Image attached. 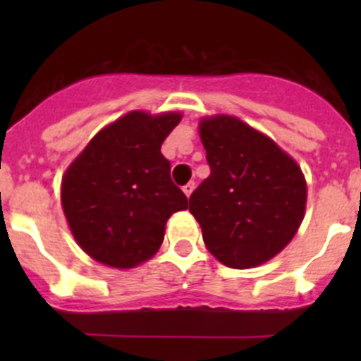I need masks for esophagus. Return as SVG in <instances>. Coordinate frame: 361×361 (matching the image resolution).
Returning a JSON list of instances; mask_svg holds the SVG:
<instances>
[{"instance_id":"obj_1","label":"esophagus","mask_w":361,"mask_h":361,"mask_svg":"<svg viewBox=\"0 0 361 361\" xmlns=\"http://www.w3.org/2000/svg\"><path fill=\"white\" fill-rule=\"evenodd\" d=\"M194 188H195V183H194V181H188V183L185 185V187H183L185 195H187V197H190L192 192H194Z\"/></svg>"}]
</instances>
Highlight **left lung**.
Wrapping results in <instances>:
<instances>
[{"label":"left lung","mask_w":361,"mask_h":361,"mask_svg":"<svg viewBox=\"0 0 361 361\" xmlns=\"http://www.w3.org/2000/svg\"><path fill=\"white\" fill-rule=\"evenodd\" d=\"M199 134L211 174L190 195L188 211L216 260L257 267L297 234L307 201L304 174L271 137L235 116H206Z\"/></svg>","instance_id":"left-lung-1"}]
</instances>
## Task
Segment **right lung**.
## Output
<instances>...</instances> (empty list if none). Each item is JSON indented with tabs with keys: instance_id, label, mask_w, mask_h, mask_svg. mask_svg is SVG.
<instances>
[{
	"instance_id": "obj_1",
	"label": "right lung",
	"mask_w": 361,
	"mask_h": 361,
	"mask_svg": "<svg viewBox=\"0 0 361 361\" xmlns=\"http://www.w3.org/2000/svg\"><path fill=\"white\" fill-rule=\"evenodd\" d=\"M180 120L174 111L127 113L101 129L66 169L64 214L94 260L116 269L143 264L159 251L171 214L188 207L160 154Z\"/></svg>"
}]
</instances>
